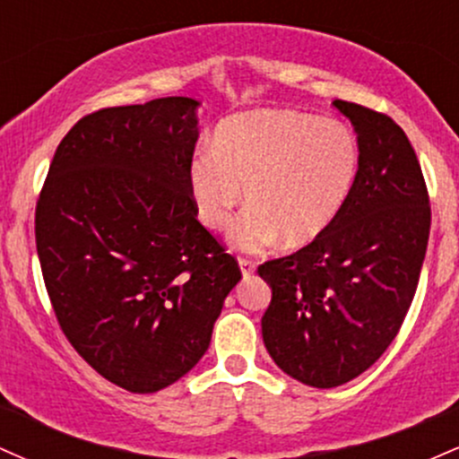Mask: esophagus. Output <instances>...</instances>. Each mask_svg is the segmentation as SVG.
<instances>
[{"label":"esophagus","instance_id":"1","mask_svg":"<svg viewBox=\"0 0 459 459\" xmlns=\"http://www.w3.org/2000/svg\"><path fill=\"white\" fill-rule=\"evenodd\" d=\"M239 267H241V273H244V278L250 276V273H255L256 270V263L246 259V256H239Z\"/></svg>","mask_w":459,"mask_h":459}]
</instances>
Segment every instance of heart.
I'll return each mask as SVG.
<instances>
[{
  "label": "heart",
  "mask_w": 459,
  "mask_h": 459,
  "mask_svg": "<svg viewBox=\"0 0 459 459\" xmlns=\"http://www.w3.org/2000/svg\"><path fill=\"white\" fill-rule=\"evenodd\" d=\"M360 168L354 131L296 109H255L222 120L212 151L187 168V187L204 229H229L246 189L247 212L233 230L244 250L302 247L336 222Z\"/></svg>",
  "instance_id": "1"
}]
</instances>
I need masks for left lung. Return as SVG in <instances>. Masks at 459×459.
Instances as JSON below:
<instances>
[{
	"instance_id": "obj_1",
	"label": "left lung",
	"mask_w": 459,
	"mask_h": 459,
	"mask_svg": "<svg viewBox=\"0 0 459 459\" xmlns=\"http://www.w3.org/2000/svg\"><path fill=\"white\" fill-rule=\"evenodd\" d=\"M334 108L360 146L356 186L336 222L313 244L259 265L272 287L261 319L267 351L315 388L354 380L402 328L428 250L431 207L419 157L391 116Z\"/></svg>"
}]
</instances>
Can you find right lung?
Returning a JSON list of instances; mask_svg holds the SVG:
<instances>
[{
  "instance_id": "right-lung-1",
  "label": "right lung",
  "mask_w": 459,
  "mask_h": 459,
  "mask_svg": "<svg viewBox=\"0 0 459 459\" xmlns=\"http://www.w3.org/2000/svg\"><path fill=\"white\" fill-rule=\"evenodd\" d=\"M196 108L166 97L83 116L36 203L57 324L99 376L129 393L161 391L196 365L241 278L189 196Z\"/></svg>"
}]
</instances>
